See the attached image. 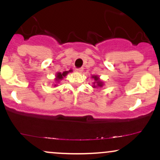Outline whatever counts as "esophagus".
<instances>
[{
	"mask_svg": "<svg viewBox=\"0 0 160 160\" xmlns=\"http://www.w3.org/2000/svg\"><path fill=\"white\" fill-rule=\"evenodd\" d=\"M82 71H83V68H79L76 69V71L78 73H81L82 72Z\"/></svg>",
	"mask_w": 160,
	"mask_h": 160,
	"instance_id": "esophagus-1",
	"label": "esophagus"
}]
</instances>
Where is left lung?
I'll return each instance as SVG.
<instances>
[{"mask_svg": "<svg viewBox=\"0 0 160 160\" xmlns=\"http://www.w3.org/2000/svg\"><path fill=\"white\" fill-rule=\"evenodd\" d=\"M92 78L95 80V82H93V84H94L93 87L96 88L97 86H100V87H102V86H103V82L101 81V80L98 79V77H97V76H92Z\"/></svg>", "mask_w": 160, "mask_h": 160, "instance_id": "obj_1", "label": "left lung"}]
</instances>
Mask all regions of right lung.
Masks as SVG:
<instances>
[{"instance_id":"add662e5","label":"right lung","mask_w":160,"mask_h":160,"mask_svg":"<svg viewBox=\"0 0 160 160\" xmlns=\"http://www.w3.org/2000/svg\"><path fill=\"white\" fill-rule=\"evenodd\" d=\"M70 71H64L63 73H58V74H56V81H59V80H61L62 78H64V77H65L66 75H67V74L68 73H69ZM55 86H56V85H55Z\"/></svg>"}]
</instances>
